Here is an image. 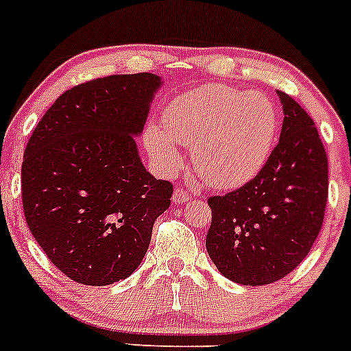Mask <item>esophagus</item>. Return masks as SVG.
I'll list each match as a JSON object with an SVG mask.
<instances>
[{"label": "esophagus", "instance_id": "1", "mask_svg": "<svg viewBox=\"0 0 351 351\" xmlns=\"http://www.w3.org/2000/svg\"><path fill=\"white\" fill-rule=\"evenodd\" d=\"M172 200L176 204H186L191 200V195L188 193V190H184V188H178V190L173 191Z\"/></svg>", "mask_w": 351, "mask_h": 351}]
</instances>
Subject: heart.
Returning <instances> with one entry per match:
<instances>
[{
	"instance_id": "heart-1",
	"label": "heart",
	"mask_w": 351,
	"mask_h": 351,
	"mask_svg": "<svg viewBox=\"0 0 351 351\" xmlns=\"http://www.w3.org/2000/svg\"><path fill=\"white\" fill-rule=\"evenodd\" d=\"M276 112L262 93L206 84L173 98L161 114V128L149 126L144 141L163 169L179 167L176 144L191 149L198 176L214 188H235L258 173L271 154Z\"/></svg>"
}]
</instances>
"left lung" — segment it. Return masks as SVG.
Masks as SVG:
<instances>
[{
  "mask_svg": "<svg viewBox=\"0 0 351 351\" xmlns=\"http://www.w3.org/2000/svg\"><path fill=\"white\" fill-rule=\"evenodd\" d=\"M280 142L255 178L207 198L213 219L210 260L239 285L274 283L302 262L322 230L328 197V161L308 112L287 93Z\"/></svg>",
  "mask_w": 351,
  "mask_h": 351,
  "instance_id": "obj_1",
  "label": "left lung"
}]
</instances>
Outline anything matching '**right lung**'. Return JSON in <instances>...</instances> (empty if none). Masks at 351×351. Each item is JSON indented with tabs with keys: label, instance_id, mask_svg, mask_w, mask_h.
<instances>
[{
	"label": "right lung",
	"instance_id": "add662e5",
	"mask_svg": "<svg viewBox=\"0 0 351 351\" xmlns=\"http://www.w3.org/2000/svg\"><path fill=\"white\" fill-rule=\"evenodd\" d=\"M161 79L108 75L51 105L24 151L21 190L31 234L75 283L105 287L141 265L173 186L142 165L135 135Z\"/></svg>",
	"mask_w": 351,
	"mask_h": 351
}]
</instances>
